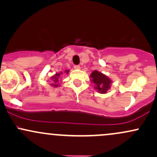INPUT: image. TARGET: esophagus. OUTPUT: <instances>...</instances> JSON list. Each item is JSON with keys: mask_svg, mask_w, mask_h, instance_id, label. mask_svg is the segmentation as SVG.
Here are the masks:
<instances>
[{"mask_svg": "<svg viewBox=\"0 0 157 157\" xmlns=\"http://www.w3.org/2000/svg\"><path fill=\"white\" fill-rule=\"evenodd\" d=\"M74 68H75V69H80V66H79V65H75V66H74Z\"/></svg>", "mask_w": 157, "mask_h": 157, "instance_id": "1", "label": "esophagus"}]
</instances>
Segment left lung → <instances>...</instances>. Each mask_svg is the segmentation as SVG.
I'll list each match as a JSON object with an SVG mask.
<instances>
[{
    "instance_id": "1",
    "label": "left lung",
    "mask_w": 157,
    "mask_h": 157,
    "mask_svg": "<svg viewBox=\"0 0 157 157\" xmlns=\"http://www.w3.org/2000/svg\"><path fill=\"white\" fill-rule=\"evenodd\" d=\"M91 82L94 84V89L100 94H105L111 88V83L112 82L106 75L94 70L90 75Z\"/></svg>"
}]
</instances>
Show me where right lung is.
<instances>
[{
  "label": "right lung",
  "mask_w": 157,
  "mask_h": 157,
  "mask_svg": "<svg viewBox=\"0 0 157 157\" xmlns=\"http://www.w3.org/2000/svg\"><path fill=\"white\" fill-rule=\"evenodd\" d=\"M65 72H66V74H68V72H69V70H66L65 71ZM61 74H63V72H60V73H56L54 76H52L51 77L52 80L53 81V83L51 84V86H53V87H57V86H59L58 84V82H59V77H60Z\"/></svg>",
  "instance_id": "add662e5"
}]
</instances>
